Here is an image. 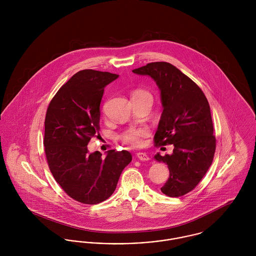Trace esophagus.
I'll use <instances>...</instances> for the list:
<instances>
[{
	"mask_svg": "<svg viewBox=\"0 0 256 256\" xmlns=\"http://www.w3.org/2000/svg\"><path fill=\"white\" fill-rule=\"evenodd\" d=\"M136 157H138V160H143V162L149 160V157H148V155H147L146 153H143V152H139V153H138V154H136Z\"/></svg>",
	"mask_w": 256,
	"mask_h": 256,
	"instance_id": "esophagus-1",
	"label": "esophagus"
}]
</instances>
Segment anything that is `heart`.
I'll return each instance as SVG.
<instances>
[{"mask_svg":"<svg viewBox=\"0 0 256 256\" xmlns=\"http://www.w3.org/2000/svg\"><path fill=\"white\" fill-rule=\"evenodd\" d=\"M145 94H149L145 90H136L132 94V98H138L141 96H145ZM150 96V94H149ZM148 134V130L145 128H132L128 130H126L122 134V139L126 142L128 143L132 146H140L142 144V139L145 138Z\"/></svg>","mask_w":256,"mask_h":256,"instance_id":"1","label":"heart"}]
</instances>
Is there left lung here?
<instances>
[{"mask_svg": "<svg viewBox=\"0 0 256 256\" xmlns=\"http://www.w3.org/2000/svg\"><path fill=\"white\" fill-rule=\"evenodd\" d=\"M132 72L156 82L162 113L155 143L174 146L172 155L154 156L170 170L160 191L168 197L183 196L197 186L214 157L216 140L208 101L197 84L170 63L152 62Z\"/></svg>", "mask_w": 256, "mask_h": 256, "instance_id": "obj_1", "label": "left lung"}]
</instances>
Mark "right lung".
Masks as SVG:
<instances>
[{
    "mask_svg": "<svg viewBox=\"0 0 256 256\" xmlns=\"http://www.w3.org/2000/svg\"><path fill=\"white\" fill-rule=\"evenodd\" d=\"M118 78L109 72L79 71L60 88L46 111L44 146L48 168L65 193L82 204H96L110 197L132 158L124 150H109L102 157L88 149L100 130L104 88Z\"/></svg>",
    "mask_w": 256,
    "mask_h": 256,
    "instance_id": "right-lung-1",
    "label": "right lung"
}]
</instances>
